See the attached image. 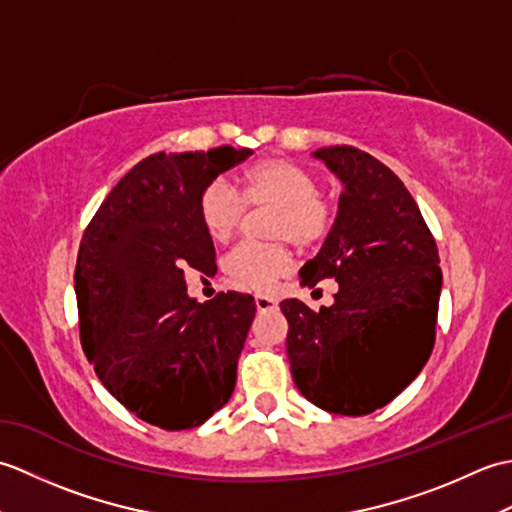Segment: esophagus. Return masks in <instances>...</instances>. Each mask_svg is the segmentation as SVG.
I'll list each match as a JSON object with an SVG mask.
<instances>
[{
	"instance_id": "1",
	"label": "esophagus",
	"mask_w": 512,
	"mask_h": 512,
	"mask_svg": "<svg viewBox=\"0 0 512 512\" xmlns=\"http://www.w3.org/2000/svg\"><path fill=\"white\" fill-rule=\"evenodd\" d=\"M255 306H257V312H275L279 308L277 301L270 297H255Z\"/></svg>"
}]
</instances>
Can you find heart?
Masks as SVG:
<instances>
[{
	"instance_id": "1",
	"label": "heart",
	"mask_w": 512,
	"mask_h": 512,
	"mask_svg": "<svg viewBox=\"0 0 512 512\" xmlns=\"http://www.w3.org/2000/svg\"><path fill=\"white\" fill-rule=\"evenodd\" d=\"M244 200L253 206L273 204L270 235L299 246L321 242L330 228V209L319 195L312 171L290 160H264L244 176ZM198 213L204 231L215 242H228L242 224L244 202L224 180H213L200 193ZM292 257L281 244L244 242L224 257V273L239 288L268 292L290 273Z\"/></svg>"
}]
</instances>
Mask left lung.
<instances>
[{"instance_id": "8db88e82", "label": "left lung", "mask_w": 512, "mask_h": 512, "mask_svg": "<svg viewBox=\"0 0 512 512\" xmlns=\"http://www.w3.org/2000/svg\"><path fill=\"white\" fill-rule=\"evenodd\" d=\"M343 184L334 224L301 286L339 281L330 308L281 301L292 378L312 405L367 416L394 400L429 361L442 270L436 239L394 171L361 149L312 151Z\"/></svg>"}]
</instances>
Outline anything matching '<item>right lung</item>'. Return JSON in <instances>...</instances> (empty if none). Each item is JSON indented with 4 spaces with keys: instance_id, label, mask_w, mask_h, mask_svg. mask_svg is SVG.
I'll use <instances>...</instances> for the list:
<instances>
[{
    "instance_id": "1",
    "label": "right lung",
    "mask_w": 512,
    "mask_h": 512,
    "mask_svg": "<svg viewBox=\"0 0 512 512\" xmlns=\"http://www.w3.org/2000/svg\"><path fill=\"white\" fill-rule=\"evenodd\" d=\"M253 149L154 154L127 173L85 228L74 270L81 343L105 389L160 429L200 427L231 398L255 299L189 297V268L211 275L215 246L200 193Z\"/></svg>"
}]
</instances>
